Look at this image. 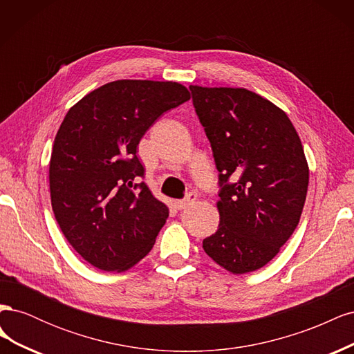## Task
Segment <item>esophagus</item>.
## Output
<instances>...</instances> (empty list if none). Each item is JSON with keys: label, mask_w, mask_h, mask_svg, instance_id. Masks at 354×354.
<instances>
[{"label": "esophagus", "mask_w": 354, "mask_h": 354, "mask_svg": "<svg viewBox=\"0 0 354 354\" xmlns=\"http://www.w3.org/2000/svg\"><path fill=\"white\" fill-rule=\"evenodd\" d=\"M196 198H198V195L194 194V192H190V194H187L183 199L176 201V208H177V209H185V208H187L189 205H192V203H194V202L196 201Z\"/></svg>", "instance_id": "1"}]
</instances>
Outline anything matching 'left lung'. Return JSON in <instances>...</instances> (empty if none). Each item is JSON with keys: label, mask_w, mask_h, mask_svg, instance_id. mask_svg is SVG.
I'll return each mask as SVG.
<instances>
[{"label": "left lung", "mask_w": 354, "mask_h": 354, "mask_svg": "<svg viewBox=\"0 0 354 354\" xmlns=\"http://www.w3.org/2000/svg\"><path fill=\"white\" fill-rule=\"evenodd\" d=\"M218 169L220 224L202 242L234 274L261 269L301 217L308 165L286 113L245 88L190 85Z\"/></svg>", "instance_id": "left-lung-1"}]
</instances>
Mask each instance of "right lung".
<instances>
[{
    "label": "right lung",
    "instance_id": "1",
    "mask_svg": "<svg viewBox=\"0 0 354 354\" xmlns=\"http://www.w3.org/2000/svg\"><path fill=\"white\" fill-rule=\"evenodd\" d=\"M190 99L178 82L120 80L73 104L50 159L51 207L85 261L104 272L131 269L149 254L168 207L145 181L137 146L164 112Z\"/></svg>",
    "mask_w": 354,
    "mask_h": 354
}]
</instances>
